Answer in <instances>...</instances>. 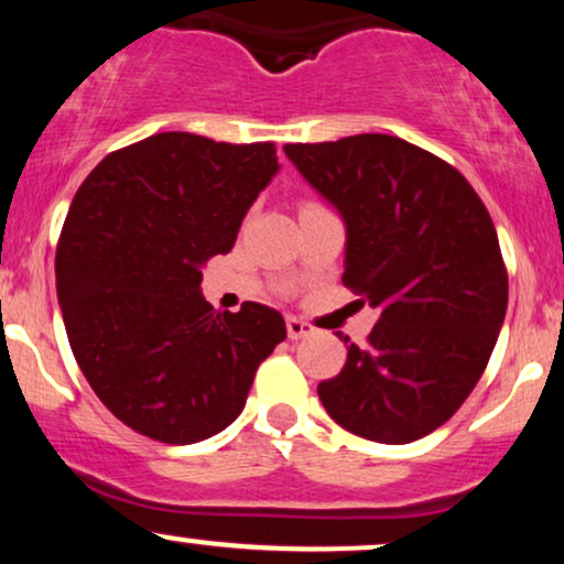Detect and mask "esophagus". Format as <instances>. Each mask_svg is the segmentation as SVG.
<instances>
[{"instance_id":"obj_1","label":"esophagus","mask_w":564,"mask_h":564,"mask_svg":"<svg viewBox=\"0 0 564 564\" xmlns=\"http://www.w3.org/2000/svg\"><path fill=\"white\" fill-rule=\"evenodd\" d=\"M286 334L289 339H304V336L313 334V326L310 323H304L302 318H286Z\"/></svg>"}]
</instances>
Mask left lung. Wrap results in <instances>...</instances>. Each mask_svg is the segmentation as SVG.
<instances>
[{
	"label": "left lung",
	"instance_id": "obj_1",
	"mask_svg": "<svg viewBox=\"0 0 564 564\" xmlns=\"http://www.w3.org/2000/svg\"><path fill=\"white\" fill-rule=\"evenodd\" d=\"M283 153L339 212L341 281L379 310L364 347L345 336V368L318 384L323 408L373 443L430 435L475 390L507 315L494 219L451 164L392 134Z\"/></svg>",
	"mask_w": 564,
	"mask_h": 564
}]
</instances>
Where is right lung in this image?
Listing matches in <instances>:
<instances>
[{"label": "right lung", "instance_id": "add662e5", "mask_svg": "<svg viewBox=\"0 0 564 564\" xmlns=\"http://www.w3.org/2000/svg\"><path fill=\"white\" fill-rule=\"evenodd\" d=\"M278 164L273 142L161 132L111 153L70 204L55 254L57 304L84 379L140 435L191 445L243 411L283 315L217 313L200 270L228 254Z\"/></svg>", "mask_w": 564, "mask_h": 564}]
</instances>
